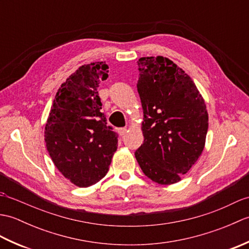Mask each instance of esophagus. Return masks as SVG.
I'll use <instances>...</instances> for the list:
<instances>
[{
	"label": "esophagus",
	"mask_w": 249,
	"mask_h": 249,
	"mask_svg": "<svg viewBox=\"0 0 249 249\" xmlns=\"http://www.w3.org/2000/svg\"><path fill=\"white\" fill-rule=\"evenodd\" d=\"M126 133H127V128H120L119 129V134L121 136H124Z\"/></svg>",
	"instance_id": "1"
}]
</instances>
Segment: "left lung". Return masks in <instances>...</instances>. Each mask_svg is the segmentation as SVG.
I'll list each match as a JSON object with an SVG mask.
<instances>
[{"mask_svg": "<svg viewBox=\"0 0 249 249\" xmlns=\"http://www.w3.org/2000/svg\"><path fill=\"white\" fill-rule=\"evenodd\" d=\"M137 63L144 141L135 153L136 160L153 182L176 184L204 149L206 105L193 79L168 57L145 56Z\"/></svg>", "mask_w": 249, "mask_h": 249, "instance_id": "8db88e82", "label": "left lung"}]
</instances>
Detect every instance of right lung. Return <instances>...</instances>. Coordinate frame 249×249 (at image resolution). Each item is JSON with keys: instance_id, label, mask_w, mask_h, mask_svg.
Wrapping results in <instances>:
<instances>
[{"instance_id": "obj_1", "label": "right lung", "mask_w": 249, "mask_h": 249, "mask_svg": "<svg viewBox=\"0 0 249 249\" xmlns=\"http://www.w3.org/2000/svg\"><path fill=\"white\" fill-rule=\"evenodd\" d=\"M107 70L105 62H95L72 72L57 89L45 126L52 161L78 187L99 182L118 149V136L100 112L97 91L108 78Z\"/></svg>"}]
</instances>
